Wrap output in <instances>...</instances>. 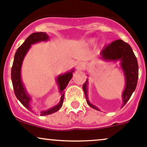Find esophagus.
I'll list each match as a JSON object with an SVG mask.
<instances>
[{
	"label": "esophagus",
	"instance_id": "1",
	"mask_svg": "<svg viewBox=\"0 0 147 147\" xmlns=\"http://www.w3.org/2000/svg\"><path fill=\"white\" fill-rule=\"evenodd\" d=\"M84 63L83 62H81V61H80V62H77V64H76V67H77V69L78 70H82V69L84 68Z\"/></svg>",
	"mask_w": 147,
	"mask_h": 147
}]
</instances>
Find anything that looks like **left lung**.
<instances>
[{
	"label": "left lung",
	"mask_w": 147,
	"mask_h": 147,
	"mask_svg": "<svg viewBox=\"0 0 147 147\" xmlns=\"http://www.w3.org/2000/svg\"><path fill=\"white\" fill-rule=\"evenodd\" d=\"M101 56L105 60L121 61L122 68L125 76V88L123 93V102L124 106L135 90L138 80V63L137 58L134 54L131 47L122 40L113 41L103 47L101 51ZM87 80L84 83L83 90L84 92L86 102L90 107L95 109H98L91 105L87 98Z\"/></svg>",
	"instance_id": "obj_1"
}]
</instances>
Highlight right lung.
<instances>
[{"label":"right lung","mask_w":147,"mask_h":147,"mask_svg":"<svg viewBox=\"0 0 147 147\" xmlns=\"http://www.w3.org/2000/svg\"><path fill=\"white\" fill-rule=\"evenodd\" d=\"M48 38H49L48 35L45 33H43V32L32 33L26 39L25 42L23 44L19 47L17 51H16L15 55H14V62L13 64H12V70H11V78H12L14 94H15L16 97L20 101L21 103L23 105L24 107L28 109L29 110H31V108L30 107V105H29L30 104L29 102H30V99L27 95L25 89H24L23 84H22V80H21L20 71L22 61H23L24 56H25L28 50L30 49V45L34 44L35 42H38L47 40ZM72 72H73V70L67 72L64 75H60L58 77L57 83L59 86L61 94L60 102L55 107L51 108L49 110L42 112L41 113V115H49V114L57 112L58 110L61 109L63 105V102L64 93H65L64 89H65L66 86H67L71 78L72 77Z\"/></svg>","instance_id":"right-lung-1"}]
</instances>
